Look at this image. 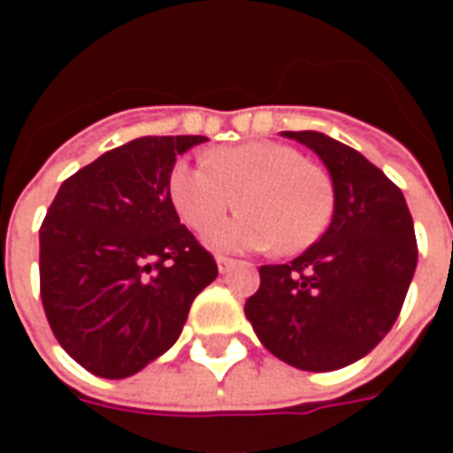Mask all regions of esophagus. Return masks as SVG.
<instances>
[{
    "label": "esophagus",
    "mask_w": 453,
    "mask_h": 453,
    "mask_svg": "<svg viewBox=\"0 0 453 453\" xmlns=\"http://www.w3.org/2000/svg\"><path fill=\"white\" fill-rule=\"evenodd\" d=\"M216 262H218V269H220V274H226L227 269L235 265V259H230V257H223V255H218Z\"/></svg>",
    "instance_id": "34e87169"
}]
</instances>
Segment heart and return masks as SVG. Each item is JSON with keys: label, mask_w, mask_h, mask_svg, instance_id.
<instances>
[{"label": "heart", "mask_w": 453, "mask_h": 453, "mask_svg": "<svg viewBox=\"0 0 453 453\" xmlns=\"http://www.w3.org/2000/svg\"><path fill=\"white\" fill-rule=\"evenodd\" d=\"M169 198L191 230H206L237 203L233 220L208 230L216 250H265L298 255L315 245L334 213L330 174L286 142L255 140L218 148L206 162H177Z\"/></svg>", "instance_id": "b5f03b06"}]
</instances>
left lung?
<instances>
[{"mask_svg": "<svg viewBox=\"0 0 453 453\" xmlns=\"http://www.w3.org/2000/svg\"><path fill=\"white\" fill-rule=\"evenodd\" d=\"M284 135L325 162L334 187L333 223L294 262L259 266L245 315L281 361L334 371L388 334L418 266V240L403 191L361 152L315 130Z\"/></svg>", "mask_w": 453, "mask_h": 453, "instance_id": "1", "label": "left lung"}]
</instances>
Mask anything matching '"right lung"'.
<instances>
[{
	"mask_svg": "<svg viewBox=\"0 0 453 453\" xmlns=\"http://www.w3.org/2000/svg\"><path fill=\"white\" fill-rule=\"evenodd\" d=\"M203 135H145L65 179L41 226V301L55 340L102 379H126L179 340L218 276L169 198Z\"/></svg>",
	"mask_w": 453,
	"mask_h": 453,
	"instance_id": "obj_1",
	"label": "right lung"
}]
</instances>
